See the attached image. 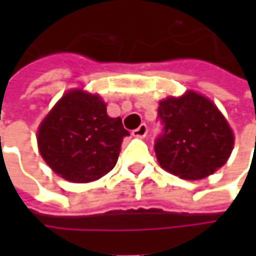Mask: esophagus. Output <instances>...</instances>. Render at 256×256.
I'll list each match as a JSON object with an SVG mask.
<instances>
[{"label":"esophagus","instance_id":"esophagus-1","mask_svg":"<svg viewBox=\"0 0 256 256\" xmlns=\"http://www.w3.org/2000/svg\"><path fill=\"white\" fill-rule=\"evenodd\" d=\"M146 134H148V126L145 124H141L136 130L132 131V135L135 138H144V136H146Z\"/></svg>","mask_w":256,"mask_h":256}]
</instances>
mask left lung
I'll return each mask as SVG.
<instances>
[{"label": "left lung", "mask_w": 256, "mask_h": 256, "mask_svg": "<svg viewBox=\"0 0 256 256\" xmlns=\"http://www.w3.org/2000/svg\"><path fill=\"white\" fill-rule=\"evenodd\" d=\"M162 134L154 150L164 170L182 180H201L228 161L234 134L215 104L188 91L168 96L158 106Z\"/></svg>", "instance_id": "obj_1"}]
</instances>
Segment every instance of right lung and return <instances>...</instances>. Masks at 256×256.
Masks as SVG:
<instances>
[{
  "mask_svg": "<svg viewBox=\"0 0 256 256\" xmlns=\"http://www.w3.org/2000/svg\"><path fill=\"white\" fill-rule=\"evenodd\" d=\"M121 118H111L100 95L74 90L55 104L38 128L40 154L50 168L76 184L100 180L118 161Z\"/></svg>",
  "mask_w": 256,
  "mask_h": 256,
  "instance_id": "obj_1",
  "label": "right lung"
}]
</instances>
